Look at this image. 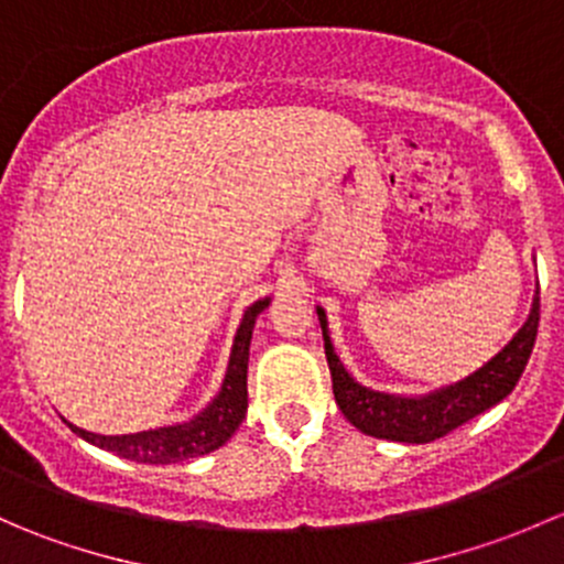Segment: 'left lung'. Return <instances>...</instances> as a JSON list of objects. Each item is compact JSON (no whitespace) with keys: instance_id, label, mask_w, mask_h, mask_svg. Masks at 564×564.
I'll return each instance as SVG.
<instances>
[{"instance_id":"left-lung-1","label":"left lung","mask_w":564,"mask_h":564,"mask_svg":"<svg viewBox=\"0 0 564 564\" xmlns=\"http://www.w3.org/2000/svg\"><path fill=\"white\" fill-rule=\"evenodd\" d=\"M316 314L318 324H322L324 355H327L329 377H333L335 403L344 412V417L362 434L377 436V440L425 445V442L451 434L453 429L477 417L486 409L497 406L502 398L513 392L521 373H524L529 355H532L534 338H538L540 292H534L529 318L499 355H494L486 366L477 368L460 382L445 384V388L431 390L425 395H390V392L362 388L360 382H355L340 357L335 355L327 329V314H324V308H316Z\"/></svg>"}]
</instances>
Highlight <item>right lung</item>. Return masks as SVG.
Segmentation results:
<instances>
[{
    "label": "right lung",
    "instance_id": "add662e5",
    "mask_svg": "<svg viewBox=\"0 0 564 564\" xmlns=\"http://www.w3.org/2000/svg\"><path fill=\"white\" fill-rule=\"evenodd\" d=\"M270 305V297L259 300L246 311L240 329L235 335V346H231L229 368H226V379L220 384V392L213 398L204 412L187 423L166 425V429L139 431V434H122V436H104L84 431L78 425H70L73 434L87 440L89 445L104 447L119 458L135 460V464H180V460L207 456V453L218 451L220 445L231 440L240 423L246 420L248 412V355H250V335H253L256 316Z\"/></svg>",
    "mask_w": 564,
    "mask_h": 564
}]
</instances>
